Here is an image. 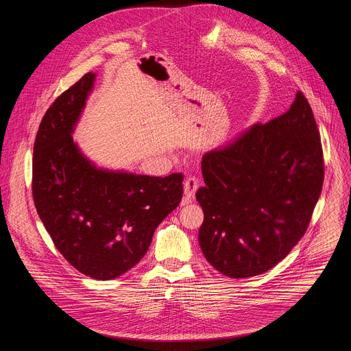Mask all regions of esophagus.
<instances>
[{
    "label": "esophagus",
    "instance_id": "obj_1",
    "mask_svg": "<svg viewBox=\"0 0 351 351\" xmlns=\"http://www.w3.org/2000/svg\"><path fill=\"white\" fill-rule=\"evenodd\" d=\"M199 186V182L194 176H189L184 183H183V190H184V203H191L193 198L195 195V191Z\"/></svg>",
    "mask_w": 351,
    "mask_h": 351
}]
</instances>
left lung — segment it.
Instances as JSON below:
<instances>
[{
    "label": "left lung",
    "instance_id": "8db88e82",
    "mask_svg": "<svg viewBox=\"0 0 351 351\" xmlns=\"http://www.w3.org/2000/svg\"><path fill=\"white\" fill-rule=\"evenodd\" d=\"M198 243L221 274L250 278L280 263L308 228L324 183L313 110L302 91L283 115L256 123L202 160Z\"/></svg>",
    "mask_w": 351,
    "mask_h": 351
}]
</instances>
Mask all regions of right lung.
Listing matches in <instances>:
<instances>
[{
    "mask_svg": "<svg viewBox=\"0 0 351 351\" xmlns=\"http://www.w3.org/2000/svg\"><path fill=\"white\" fill-rule=\"evenodd\" d=\"M86 73L40 123L33 148L37 214L64 258L97 280L119 278L147 253L157 226L179 206L183 175H136L97 167L72 133L94 87Z\"/></svg>",
    "mask_w": 351,
    "mask_h": 351,
    "instance_id": "right-lung-1",
    "label": "right lung"
}]
</instances>
